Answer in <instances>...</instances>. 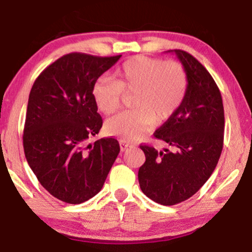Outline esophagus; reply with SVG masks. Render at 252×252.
I'll return each mask as SVG.
<instances>
[{
    "label": "esophagus",
    "instance_id": "1",
    "mask_svg": "<svg viewBox=\"0 0 252 252\" xmlns=\"http://www.w3.org/2000/svg\"><path fill=\"white\" fill-rule=\"evenodd\" d=\"M131 144H130V143H128V142H126V141H121L120 142V148H121V151H124V150H126L128 148H131Z\"/></svg>",
    "mask_w": 252,
    "mask_h": 252
}]
</instances>
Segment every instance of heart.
<instances>
[{
  "label": "heart",
  "mask_w": 252,
  "mask_h": 252,
  "mask_svg": "<svg viewBox=\"0 0 252 252\" xmlns=\"http://www.w3.org/2000/svg\"><path fill=\"white\" fill-rule=\"evenodd\" d=\"M115 75L116 81L98 79L92 95L97 109L111 115L120 109L124 94H133V109L106 123L107 132L122 141L141 139L156 123L170 121L183 106L189 91L186 69L178 62L136 56L124 62Z\"/></svg>",
  "instance_id": "b5f03b06"
}]
</instances>
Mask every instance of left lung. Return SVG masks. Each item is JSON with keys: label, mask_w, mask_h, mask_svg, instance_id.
<instances>
[{"label": "left lung", "mask_w": 252, "mask_h": 252, "mask_svg": "<svg viewBox=\"0 0 252 252\" xmlns=\"http://www.w3.org/2000/svg\"><path fill=\"white\" fill-rule=\"evenodd\" d=\"M189 76L183 106L155 132L170 149L139 146L145 163L138 170L142 192L155 202L173 206L189 199L205 185L223 148L224 110L220 89L199 60L183 50H171Z\"/></svg>", "instance_id": "obj_1"}]
</instances>
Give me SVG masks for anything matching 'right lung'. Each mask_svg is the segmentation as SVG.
Returning a JSON list of instances; mask_svg holds the SVG:
<instances>
[{
    "label": "right lung",
    "instance_id": "1",
    "mask_svg": "<svg viewBox=\"0 0 252 252\" xmlns=\"http://www.w3.org/2000/svg\"><path fill=\"white\" fill-rule=\"evenodd\" d=\"M120 58L68 53L47 66L31 88L25 158L41 186L63 202L78 205L96 195L120 152L115 138L87 144L102 128L92 89Z\"/></svg>",
    "mask_w": 252,
    "mask_h": 252
}]
</instances>
